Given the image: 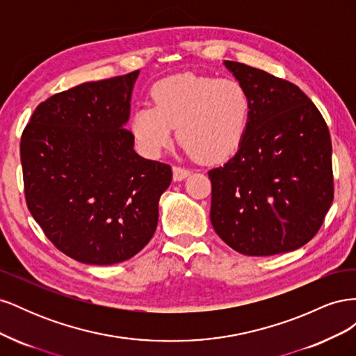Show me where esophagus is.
I'll return each instance as SVG.
<instances>
[{"label":"esophagus","instance_id":"34e87169","mask_svg":"<svg viewBox=\"0 0 356 356\" xmlns=\"http://www.w3.org/2000/svg\"><path fill=\"white\" fill-rule=\"evenodd\" d=\"M172 172H174V179L175 181H181L190 175V170L186 168H181V166H174L172 168Z\"/></svg>","mask_w":356,"mask_h":356}]
</instances>
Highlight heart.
<instances>
[{"label":"heart","instance_id":"heart-1","mask_svg":"<svg viewBox=\"0 0 356 356\" xmlns=\"http://www.w3.org/2000/svg\"><path fill=\"white\" fill-rule=\"evenodd\" d=\"M153 105L134 111L131 129L148 156H159L172 141V127L188 156L215 163L232 156L243 141L252 108L251 95L234 79L177 74L152 89Z\"/></svg>","mask_w":356,"mask_h":356}]
</instances>
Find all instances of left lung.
<instances>
[{
  "instance_id": "8db88e82",
  "label": "left lung",
  "mask_w": 356,
  "mask_h": 356,
  "mask_svg": "<svg viewBox=\"0 0 356 356\" xmlns=\"http://www.w3.org/2000/svg\"><path fill=\"white\" fill-rule=\"evenodd\" d=\"M224 65L250 92L252 108L238 153L208 172L213 230L243 255L298 250L334 199L328 126L296 84L241 62Z\"/></svg>"
}]
</instances>
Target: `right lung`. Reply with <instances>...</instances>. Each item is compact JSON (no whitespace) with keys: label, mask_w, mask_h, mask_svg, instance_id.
<instances>
[{"label":"right lung","mask_w":356,"mask_h":356,"mask_svg":"<svg viewBox=\"0 0 356 356\" xmlns=\"http://www.w3.org/2000/svg\"><path fill=\"white\" fill-rule=\"evenodd\" d=\"M139 71L83 83L41 102L20 139L25 199L60 252L84 264L132 258L153 238L166 163L124 129Z\"/></svg>","instance_id":"obj_1"}]
</instances>
